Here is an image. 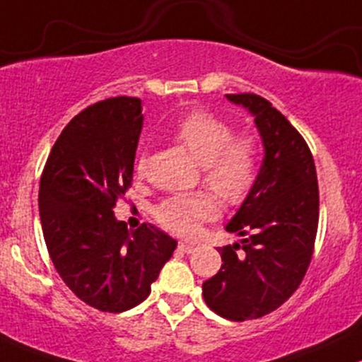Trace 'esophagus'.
<instances>
[{"label":"esophagus","mask_w":362,"mask_h":362,"mask_svg":"<svg viewBox=\"0 0 362 362\" xmlns=\"http://www.w3.org/2000/svg\"><path fill=\"white\" fill-rule=\"evenodd\" d=\"M194 249H196V245L190 244V242H185V240L178 242V251H182V252H185V254H190V252L194 251Z\"/></svg>","instance_id":"34e87169"}]
</instances>
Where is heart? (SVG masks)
I'll return each mask as SVG.
<instances>
[{
  "mask_svg": "<svg viewBox=\"0 0 362 362\" xmlns=\"http://www.w3.org/2000/svg\"><path fill=\"white\" fill-rule=\"evenodd\" d=\"M172 137L201 163L204 184L225 204H240L256 180L257 144L252 134H233L232 127L216 115L194 110L184 115L172 130ZM146 168V154L137 160V172ZM218 214V201L211 192L173 196L156 209L158 221L178 235H192L202 221Z\"/></svg>",
  "mask_w": 362,
  "mask_h": 362,
  "instance_id": "b5f03b06",
  "label": "heart"
}]
</instances>
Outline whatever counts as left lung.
<instances>
[{"mask_svg": "<svg viewBox=\"0 0 362 362\" xmlns=\"http://www.w3.org/2000/svg\"><path fill=\"white\" fill-rule=\"evenodd\" d=\"M225 98L251 113L264 156L252 189L225 225L242 237L240 244L218 247L223 264L202 284V296L216 315L245 321L275 311L303 281L315 247L320 192L311 151L291 122L256 94Z\"/></svg>", "mask_w": 362, "mask_h": 362, "instance_id": "obj_1", "label": "left lung"}]
</instances>
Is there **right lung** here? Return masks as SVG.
<instances>
[{
  "mask_svg": "<svg viewBox=\"0 0 362 362\" xmlns=\"http://www.w3.org/2000/svg\"><path fill=\"white\" fill-rule=\"evenodd\" d=\"M139 98H110L63 129L39 187L46 247L66 287L105 313L136 308L172 257L177 240L153 225L127 228L115 218L132 184L142 130Z\"/></svg>",
  "mask_w": 362,
  "mask_h": 362,
  "instance_id": "1",
  "label": "right lung"
}]
</instances>
